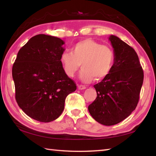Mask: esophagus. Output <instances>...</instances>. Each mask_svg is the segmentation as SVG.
Returning a JSON list of instances; mask_svg holds the SVG:
<instances>
[{"mask_svg": "<svg viewBox=\"0 0 156 156\" xmlns=\"http://www.w3.org/2000/svg\"><path fill=\"white\" fill-rule=\"evenodd\" d=\"M78 89H80V90H83V89H86V87L84 85H82V84H78Z\"/></svg>", "mask_w": 156, "mask_h": 156, "instance_id": "esophagus-1", "label": "esophagus"}]
</instances>
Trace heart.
Returning a JSON list of instances; mask_svg holds the SVG:
<instances>
[{
    "label": "heart",
    "instance_id": "1",
    "mask_svg": "<svg viewBox=\"0 0 156 156\" xmlns=\"http://www.w3.org/2000/svg\"><path fill=\"white\" fill-rule=\"evenodd\" d=\"M114 52L110 47L101 44L90 38L75 44L71 52H64L60 56L63 70L69 77H73L81 66L80 78L90 83L104 78L112 70Z\"/></svg>",
    "mask_w": 156,
    "mask_h": 156
}]
</instances>
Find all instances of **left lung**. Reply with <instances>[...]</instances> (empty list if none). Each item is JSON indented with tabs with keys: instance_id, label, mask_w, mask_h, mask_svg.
I'll use <instances>...</instances> for the list:
<instances>
[{
	"instance_id": "obj_1",
	"label": "left lung",
	"mask_w": 156,
	"mask_h": 156,
	"mask_svg": "<svg viewBox=\"0 0 156 156\" xmlns=\"http://www.w3.org/2000/svg\"><path fill=\"white\" fill-rule=\"evenodd\" d=\"M114 52L112 70L94 86L97 97L88 110L95 120L111 126L120 122L135 110L144 80V72L133 48L118 38H109Z\"/></svg>"
}]
</instances>
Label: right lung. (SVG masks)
I'll return each mask as SVG.
<instances>
[{
	"label": "right lung",
	"mask_w": 156,
	"mask_h": 156,
	"mask_svg": "<svg viewBox=\"0 0 156 156\" xmlns=\"http://www.w3.org/2000/svg\"><path fill=\"white\" fill-rule=\"evenodd\" d=\"M64 44L57 37L34 36L21 47L13 65L18 106L30 118L42 122L57 119L64 110L66 97L76 89L60 62Z\"/></svg>",
	"instance_id": "add662e5"
}]
</instances>
